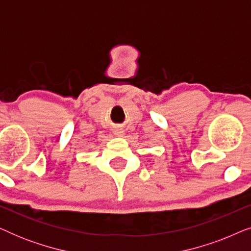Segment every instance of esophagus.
Instances as JSON below:
<instances>
[{"label": "esophagus", "instance_id": "obj_1", "mask_svg": "<svg viewBox=\"0 0 251 251\" xmlns=\"http://www.w3.org/2000/svg\"><path fill=\"white\" fill-rule=\"evenodd\" d=\"M114 133H115L116 136L122 137L123 135H125V130H123L122 128H115V129H114Z\"/></svg>", "mask_w": 251, "mask_h": 251}]
</instances>
